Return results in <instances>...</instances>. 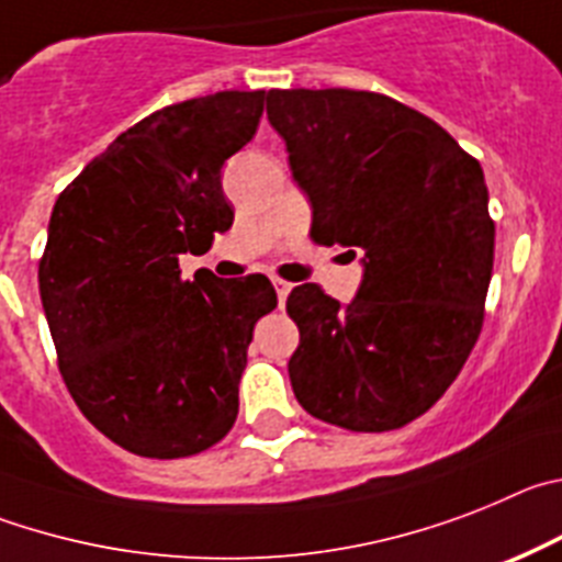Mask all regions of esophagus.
Here are the masks:
<instances>
[{"label": "esophagus", "instance_id": "34e87169", "mask_svg": "<svg viewBox=\"0 0 562 562\" xmlns=\"http://www.w3.org/2000/svg\"><path fill=\"white\" fill-rule=\"evenodd\" d=\"M274 291H277V300H280V305H285V300H288V293H291V282H285V280H280V277H274Z\"/></svg>", "mask_w": 562, "mask_h": 562}]
</instances>
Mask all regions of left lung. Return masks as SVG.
<instances>
[{
	"label": "left lung",
	"mask_w": 562,
	"mask_h": 562,
	"mask_svg": "<svg viewBox=\"0 0 562 562\" xmlns=\"http://www.w3.org/2000/svg\"><path fill=\"white\" fill-rule=\"evenodd\" d=\"M269 123L313 210L311 237L361 255L341 305L288 296L300 406L350 431H392L457 381L484 322L495 226L482 165L442 125L375 92L271 89Z\"/></svg>",
	"instance_id": "left-lung-1"
}]
</instances>
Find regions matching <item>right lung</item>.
Listing matches in <instances>:
<instances>
[{
    "mask_svg": "<svg viewBox=\"0 0 562 562\" xmlns=\"http://www.w3.org/2000/svg\"><path fill=\"white\" fill-rule=\"evenodd\" d=\"M266 92L154 111L58 195L38 291L72 401L100 434L150 459L206 451L235 426L237 383L269 277L181 280L235 218L221 168L255 136Z\"/></svg>",
    "mask_w": 562,
    "mask_h": 562,
    "instance_id": "1",
    "label": "right lung"
}]
</instances>
